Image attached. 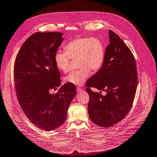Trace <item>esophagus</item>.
Segmentation results:
<instances>
[{
	"label": "esophagus",
	"instance_id": "esophagus-1",
	"mask_svg": "<svg viewBox=\"0 0 157 157\" xmlns=\"http://www.w3.org/2000/svg\"><path fill=\"white\" fill-rule=\"evenodd\" d=\"M76 90H77V92H81L82 90V89H81V88H80V87H78L77 89H76Z\"/></svg>",
	"mask_w": 157,
	"mask_h": 157
}]
</instances>
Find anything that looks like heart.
<instances>
[{
	"label": "heart",
	"instance_id": "b5f03b06",
	"mask_svg": "<svg viewBox=\"0 0 157 157\" xmlns=\"http://www.w3.org/2000/svg\"><path fill=\"white\" fill-rule=\"evenodd\" d=\"M64 51L55 53L54 62L60 71L67 73L70 59H78V67L80 69L65 78L66 82L76 86L82 85L90 77L91 70L98 71L105 60V46L100 38L96 37L75 38L65 46Z\"/></svg>",
	"mask_w": 157,
	"mask_h": 157
}]
</instances>
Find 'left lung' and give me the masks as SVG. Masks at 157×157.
I'll use <instances>...</instances> for the list:
<instances>
[{
    "label": "left lung",
    "mask_w": 157,
    "mask_h": 157,
    "mask_svg": "<svg viewBox=\"0 0 157 157\" xmlns=\"http://www.w3.org/2000/svg\"><path fill=\"white\" fill-rule=\"evenodd\" d=\"M109 44L102 67L87 80L89 116L95 124L111 127L127 115L133 105L138 84L135 57L123 40L109 30ZM90 87L105 91L106 96Z\"/></svg>",
    "instance_id": "obj_1"
}]
</instances>
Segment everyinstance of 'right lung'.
Masks as SVG:
<instances>
[{"label":"right lung","mask_w":157,"mask_h":157,"mask_svg":"<svg viewBox=\"0 0 157 157\" xmlns=\"http://www.w3.org/2000/svg\"><path fill=\"white\" fill-rule=\"evenodd\" d=\"M62 35L60 32L32 34L22 45L14 61V86L19 105L33 124L48 132L63 124L76 94L71 84L60 86V74L54 62ZM52 90L58 92L51 94Z\"/></svg>","instance_id":"1"}]
</instances>
